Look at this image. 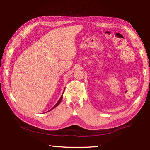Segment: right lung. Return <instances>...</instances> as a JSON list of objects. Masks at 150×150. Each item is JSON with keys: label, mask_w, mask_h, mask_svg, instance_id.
I'll return each instance as SVG.
<instances>
[{"label": "right lung", "mask_w": 150, "mask_h": 150, "mask_svg": "<svg viewBox=\"0 0 150 150\" xmlns=\"http://www.w3.org/2000/svg\"><path fill=\"white\" fill-rule=\"evenodd\" d=\"M63 93H64V92H63ZM62 95H63V93H62V95H61V97H60V99L59 100V101L58 102H57V104L55 105V106H54L52 108V109H51L50 110H49L48 111H51V110H53L54 109V108H56L57 106H58V105L60 103V102H61V100H62ZM48 111H47V112H48Z\"/></svg>", "instance_id": "right-lung-1"}]
</instances>
